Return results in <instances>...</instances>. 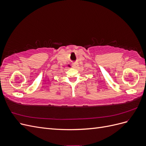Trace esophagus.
Listing matches in <instances>:
<instances>
[{"label": "esophagus", "mask_w": 146, "mask_h": 146, "mask_svg": "<svg viewBox=\"0 0 146 146\" xmlns=\"http://www.w3.org/2000/svg\"><path fill=\"white\" fill-rule=\"evenodd\" d=\"M72 67L75 69H76L78 67V63H77V61H75V62L72 63Z\"/></svg>", "instance_id": "34e87169"}]
</instances>
